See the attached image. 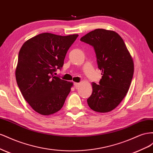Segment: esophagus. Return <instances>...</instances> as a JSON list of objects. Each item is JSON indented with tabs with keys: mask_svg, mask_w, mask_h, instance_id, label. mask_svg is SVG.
Here are the masks:
<instances>
[{
	"mask_svg": "<svg viewBox=\"0 0 153 153\" xmlns=\"http://www.w3.org/2000/svg\"><path fill=\"white\" fill-rule=\"evenodd\" d=\"M74 87H75V88H78V87H79V86L80 84H79V83H78V82H74Z\"/></svg>",
	"mask_w": 153,
	"mask_h": 153,
	"instance_id": "1",
	"label": "esophagus"
}]
</instances>
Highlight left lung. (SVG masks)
I'll return each instance as SVG.
<instances>
[{"instance_id": "8db88e82", "label": "left lung", "mask_w": 153, "mask_h": 153, "mask_svg": "<svg viewBox=\"0 0 153 153\" xmlns=\"http://www.w3.org/2000/svg\"><path fill=\"white\" fill-rule=\"evenodd\" d=\"M80 40L94 47L102 75L98 85L92 82L93 91L87 102L95 111H110L129 90L134 73L133 59L123 38L113 30L95 29Z\"/></svg>"}]
</instances>
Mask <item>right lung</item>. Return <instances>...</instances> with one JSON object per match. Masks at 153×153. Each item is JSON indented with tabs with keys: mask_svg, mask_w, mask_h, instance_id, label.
Wrapping results in <instances>:
<instances>
[{
	"mask_svg": "<svg viewBox=\"0 0 153 153\" xmlns=\"http://www.w3.org/2000/svg\"><path fill=\"white\" fill-rule=\"evenodd\" d=\"M77 36L42 33L21 47L15 71L17 85L25 101L41 115L60 110L71 91L72 82L53 74L62 69L67 52Z\"/></svg>",
	"mask_w": 153,
	"mask_h": 153,
	"instance_id": "right-lung-1",
	"label": "right lung"
}]
</instances>
